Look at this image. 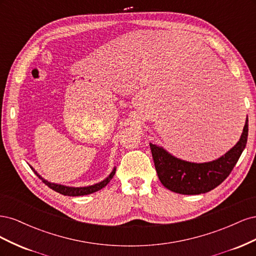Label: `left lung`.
<instances>
[{
	"mask_svg": "<svg viewBox=\"0 0 256 256\" xmlns=\"http://www.w3.org/2000/svg\"><path fill=\"white\" fill-rule=\"evenodd\" d=\"M30 168L33 170V172L38 176V178H40V180H42V182L47 184L49 188H51L52 190L60 193V194L68 196H88V194H90V193H94V192H96V191L102 190V188L106 187V186L110 182V180L113 178V176H114V174H115V171H116V168L114 166L113 171L111 172V174H110L109 176H108V177L106 178V180H104L102 182H97V184H95L86 186V187H69V186H64V184H54V182L46 180L44 178H42L40 174H38L32 166H30Z\"/></svg>",
	"mask_w": 256,
	"mask_h": 256,
	"instance_id": "obj_1",
	"label": "left lung"
}]
</instances>
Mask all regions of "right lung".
Returning <instances> with one entry per match:
<instances>
[{
    "label": "right lung",
    "mask_w": 256,
    "mask_h": 256,
    "mask_svg": "<svg viewBox=\"0 0 256 256\" xmlns=\"http://www.w3.org/2000/svg\"><path fill=\"white\" fill-rule=\"evenodd\" d=\"M248 140V116L242 136L235 146L220 158L196 164L173 156L164 147L150 143L154 168L161 184L180 194L206 193L223 182L242 154Z\"/></svg>",
    "instance_id": "right-lung-1"
}]
</instances>
